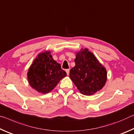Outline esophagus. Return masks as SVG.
<instances>
[{
    "label": "esophagus",
    "mask_w": 134,
    "mask_h": 134,
    "mask_svg": "<svg viewBox=\"0 0 134 134\" xmlns=\"http://www.w3.org/2000/svg\"><path fill=\"white\" fill-rule=\"evenodd\" d=\"M65 71H66L67 75H69V72H70V70L69 69H66V70H65Z\"/></svg>",
    "instance_id": "1"
}]
</instances>
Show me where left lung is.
Instances as JSON below:
<instances>
[{"instance_id": "8db88e82", "label": "left lung", "mask_w": 134, "mask_h": 134, "mask_svg": "<svg viewBox=\"0 0 134 134\" xmlns=\"http://www.w3.org/2000/svg\"><path fill=\"white\" fill-rule=\"evenodd\" d=\"M75 66L70 71V77L81 93L93 94L105 86L107 71L96 57L87 49L76 53Z\"/></svg>"}]
</instances>
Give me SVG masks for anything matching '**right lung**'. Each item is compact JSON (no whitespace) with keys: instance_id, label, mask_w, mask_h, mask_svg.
Instances as JSON below:
<instances>
[{"instance_id":"right-lung-1","label":"right lung","mask_w":134,"mask_h":134,"mask_svg":"<svg viewBox=\"0 0 134 134\" xmlns=\"http://www.w3.org/2000/svg\"><path fill=\"white\" fill-rule=\"evenodd\" d=\"M27 76L31 87L45 94L54 89L67 73L60 64L54 60L51 52L47 51L38 54L29 67Z\"/></svg>"}]
</instances>
